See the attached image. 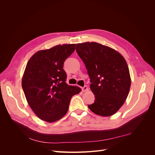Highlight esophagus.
<instances>
[{
    "label": "esophagus",
    "mask_w": 155,
    "mask_h": 155,
    "mask_svg": "<svg viewBox=\"0 0 155 155\" xmlns=\"http://www.w3.org/2000/svg\"><path fill=\"white\" fill-rule=\"evenodd\" d=\"M88 91V87L87 86H85V87H83V88H82V91L83 92H87V91Z\"/></svg>",
    "instance_id": "esophagus-1"
}]
</instances>
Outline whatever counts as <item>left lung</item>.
<instances>
[{
	"label": "left lung",
	"instance_id": "left-lung-1",
	"mask_svg": "<svg viewBox=\"0 0 155 155\" xmlns=\"http://www.w3.org/2000/svg\"><path fill=\"white\" fill-rule=\"evenodd\" d=\"M76 51L85 63L95 101L88 107L101 116L114 114L128 96L131 79L123 55L109 46L95 42L76 45Z\"/></svg>",
	"mask_w": 155,
	"mask_h": 155
}]
</instances>
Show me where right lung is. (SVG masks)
Listing matches in <instances>:
<instances>
[{
  "label": "right lung",
  "mask_w": 155,
  "mask_h": 155,
  "mask_svg": "<svg viewBox=\"0 0 155 155\" xmlns=\"http://www.w3.org/2000/svg\"><path fill=\"white\" fill-rule=\"evenodd\" d=\"M75 47L76 44H63L39 50L26 64L22 79L23 91L35 115L46 122L63 118L72 97L81 91L79 87L66 83L67 74L63 68Z\"/></svg>",
  "instance_id": "obj_1"
}]
</instances>
